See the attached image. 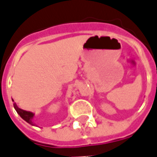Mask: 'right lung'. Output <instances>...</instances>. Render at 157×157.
I'll return each mask as SVG.
<instances>
[{"label": "right lung", "mask_w": 157, "mask_h": 157, "mask_svg": "<svg viewBox=\"0 0 157 157\" xmlns=\"http://www.w3.org/2000/svg\"><path fill=\"white\" fill-rule=\"evenodd\" d=\"M13 106H14V109L17 111V113H18L22 119H24L27 123H29V124L34 125L35 126V123L33 122V117H34V113H33L25 111V110H22V109H19L17 105L16 104V102L13 103Z\"/></svg>", "instance_id": "obj_1"}]
</instances>
